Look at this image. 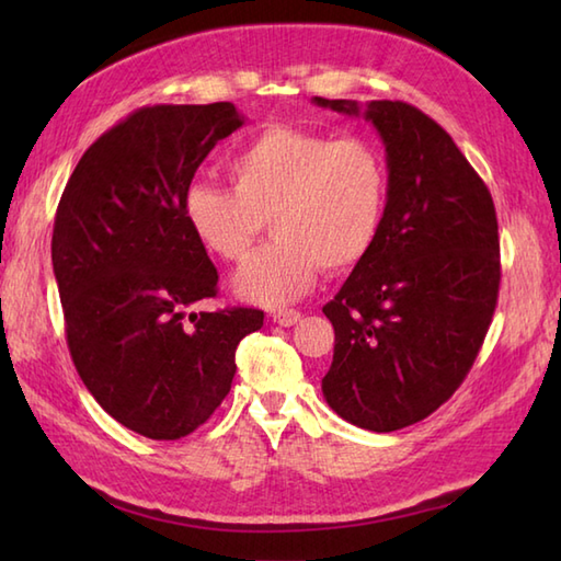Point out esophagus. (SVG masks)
Returning <instances> with one entry per match:
<instances>
[{"label":"esophagus","mask_w":561,"mask_h":561,"mask_svg":"<svg viewBox=\"0 0 561 561\" xmlns=\"http://www.w3.org/2000/svg\"><path fill=\"white\" fill-rule=\"evenodd\" d=\"M272 320L277 325H282V328H291V325H296L301 320V313L299 311H277V313H272Z\"/></svg>","instance_id":"34e87169"}]
</instances>
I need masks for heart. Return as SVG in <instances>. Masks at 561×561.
Returning a JSON list of instances; mask_svg holds the SVG:
<instances>
[{
    "mask_svg": "<svg viewBox=\"0 0 561 561\" xmlns=\"http://www.w3.org/2000/svg\"><path fill=\"white\" fill-rule=\"evenodd\" d=\"M231 190L187 187L183 217L224 262L248 255L270 219L274 238L236 272L233 291L270 308L311 291L320 270L344 272L371 253L388 202V169L374 141L270 125L226 163Z\"/></svg>",
    "mask_w": 561,
    "mask_h": 561,
    "instance_id": "b5f03b06",
    "label": "heart"
}]
</instances>
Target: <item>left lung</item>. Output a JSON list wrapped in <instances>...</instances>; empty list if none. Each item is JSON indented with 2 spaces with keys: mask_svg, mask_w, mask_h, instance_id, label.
Here are the masks:
<instances>
[{
  "mask_svg": "<svg viewBox=\"0 0 561 561\" xmlns=\"http://www.w3.org/2000/svg\"><path fill=\"white\" fill-rule=\"evenodd\" d=\"M359 115L356 101L313 99ZM386 145L380 233L323 313L335 354L323 396L342 420L398 432L438 410L490 330L502 265L490 190L444 127L402 101L366 103Z\"/></svg>",
  "mask_w": 561,
  "mask_h": 561,
  "instance_id": "obj_1",
  "label": "left lung"
}]
</instances>
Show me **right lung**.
Wrapping results in <instances>:
<instances>
[{"label": "right lung", "instance_id": "obj_1", "mask_svg": "<svg viewBox=\"0 0 561 561\" xmlns=\"http://www.w3.org/2000/svg\"><path fill=\"white\" fill-rule=\"evenodd\" d=\"M245 117L233 103L149 105L101 135L59 199L53 270L71 362L113 420L153 440L205 424L229 396L257 308L190 313L219 274L183 217L199 163Z\"/></svg>", "mask_w": 561, "mask_h": 561}]
</instances>
